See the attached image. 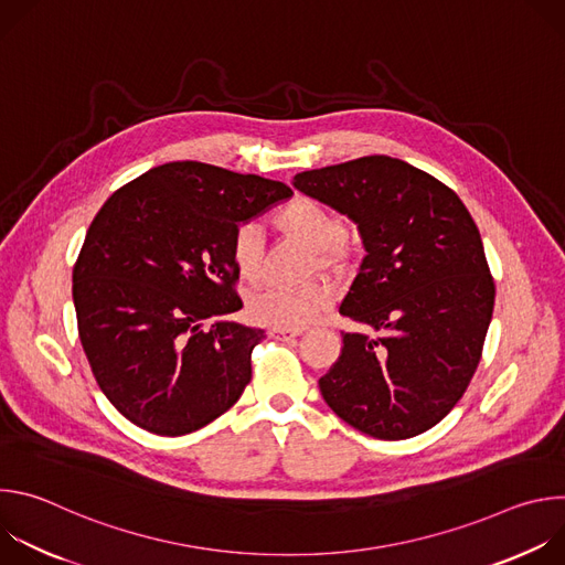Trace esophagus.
I'll return each instance as SVG.
<instances>
[{"label":"esophagus","mask_w":565,"mask_h":565,"mask_svg":"<svg viewBox=\"0 0 565 565\" xmlns=\"http://www.w3.org/2000/svg\"><path fill=\"white\" fill-rule=\"evenodd\" d=\"M270 335L279 338V340H292L301 335V329H270Z\"/></svg>","instance_id":"esophagus-1"}]
</instances>
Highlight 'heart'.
Returning <instances> with one entry per match:
<instances>
[{
    "instance_id": "obj_1",
    "label": "heart",
    "mask_w": 565,
    "mask_h": 565,
    "mask_svg": "<svg viewBox=\"0 0 565 565\" xmlns=\"http://www.w3.org/2000/svg\"><path fill=\"white\" fill-rule=\"evenodd\" d=\"M275 225L319 255L321 266H331L344 257L347 227L342 218L310 199H295L275 214ZM262 232L257 223H238L230 236V259L238 277L248 281L262 273ZM331 301V290L321 284L301 288L264 286L248 299V315L257 324L273 329H299Z\"/></svg>"
}]
</instances>
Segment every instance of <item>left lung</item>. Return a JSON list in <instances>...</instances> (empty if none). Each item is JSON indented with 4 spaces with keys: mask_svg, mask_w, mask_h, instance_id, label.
<instances>
[{
    "mask_svg": "<svg viewBox=\"0 0 565 565\" xmlns=\"http://www.w3.org/2000/svg\"><path fill=\"white\" fill-rule=\"evenodd\" d=\"M292 185L349 216L366 250L340 312L371 333H342V355L319 377L327 405L382 440L431 429L462 397L494 310L471 214L447 185L391 156L301 172Z\"/></svg>",
    "mask_w": 565,
    "mask_h": 565,
    "instance_id": "obj_1",
    "label": "left lung"
}]
</instances>
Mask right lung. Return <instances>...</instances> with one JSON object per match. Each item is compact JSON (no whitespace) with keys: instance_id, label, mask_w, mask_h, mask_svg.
Masks as SVG:
<instances>
[{"instance_id":"add662e5","label":"right lung","mask_w":565,"mask_h":565,"mask_svg":"<svg viewBox=\"0 0 565 565\" xmlns=\"http://www.w3.org/2000/svg\"><path fill=\"white\" fill-rule=\"evenodd\" d=\"M290 196L279 181L174 160L100 207L73 268L77 333L98 386L136 427L192 434L244 393L264 331L227 319L244 306L230 236Z\"/></svg>"}]
</instances>
